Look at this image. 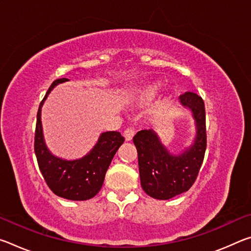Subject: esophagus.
<instances>
[{
  "label": "esophagus",
  "instance_id": "esophagus-1",
  "mask_svg": "<svg viewBox=\"0 0 251 251\" xmlns=\"http://www.w3.org/2000/svg\"><path fill=\"white\" fill-rule=\"evenodd\" d=\"M134 135H135V130L134 128H131V127H128V128H126L124 131V137L126 141H130V139L134 137Z\"/></svg>",
  "mask_w": 251,
  "mask_h": 251
}]
</instances>
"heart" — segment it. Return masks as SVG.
Segmentation results:
<instances>
[{
    "label": "heart",
    "instance_id": "b5f03b06",
    "mask_svg": "<svg viewBox=\"0 0 251 251\" xmlns=\"http://www.w3.org/2000/svg\"><path fill=\"white\" fill-rule=\"evenodd\" d=\"M157 92H158V85L147 84L138 87L136 90V94H137L138 99L141 100H151L156 96Z\"/></svg>",
    "mask_w": 251,
    "mask_h": 251
}]
</instances>
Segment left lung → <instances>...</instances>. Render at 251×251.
Segmentation results:
<instances>
[{
    "mask_svg": "<svg viewBox=\"0 0 251 251\" xmlns=\"http://www.w3.org/2000/svg\"><path fill=\"white\" fill-rule=\"evenodd\" d=\"M180 104L189 108L196 122L194 144L179 155L167 151L152 129H144L134 136L138 152L141 185L148 196L167 201L188 190L196 180L207 146L205 103L201 96L186 92Z\"/></svg>",
    "mask_w": 251,
    "mask_h": 251,
    "instance_id": "8db88e82",
    "label": "left lung"
}]
</instances>
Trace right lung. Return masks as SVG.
<instances>
[{
    "instance_id": "right-lung-1",
    "label": "right lung",
    "mask_w": 251,
    "mask_h": 251,
    "mask_svg": "<svg viewBox=\"0 0 251 251\" xmlns=\"http://www.w3.org/2000/svg\"><path fill=\"white\" fill-rule=\"evenodd\" d=\"M66 80L69 79L54 80L41 101L36 118L34 151L42 175L55 195L70 201H87L100 190L110 161L125 138L120 131H106L100 136L96 145L87 155L75 160H65L50 154L43 137L41 108L50 91Z\"/></svg>"
}]
</instances>
